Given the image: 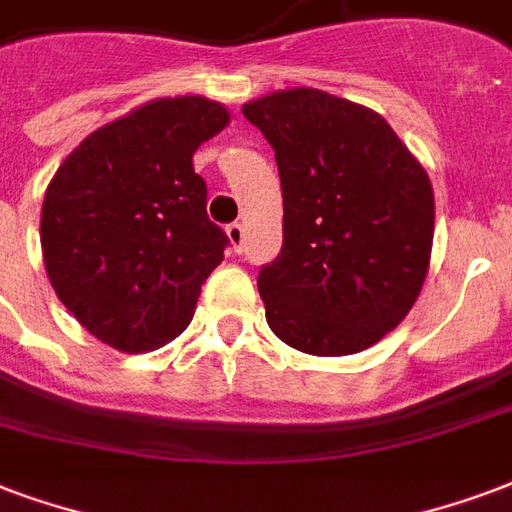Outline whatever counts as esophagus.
Listing matches in <instances>:
<instances>
[{
    "instance_id": "1",
    "label": "esophagus",
    "mask_w": 512,
    "mask_h": 512,
    "mask_svg": "<svg viewBox=\"0 0 512 512\" xmlns=\"http://www.w3.org/2000/svg\"><path fill=\"white\" fill-rule=\"evenodd\" d=\"M226 237H229V245H232V251L240 253L242 242H245V226L229 224V226H226Z\"/></svg>"
}]
</instances>
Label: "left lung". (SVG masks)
I'll list each match as a JSON object with an SVG mask.
<instances>
[{
    "mask_svg": "<svg viewBox=\"0 0 512 512\" xmlns=\"http://www.w3.org/2000/svg\"><path fill=\"white\" fill-rule=\"evenodd\" d=\"M275 148L283 248L259 272L267 324L310 356H351L416 305L434 240L424 164L375 110L318 88L242 105Z\"/></svg>",
    "mask_w": 512,
    "mask_h": 512,
    "instance_id": "8db88e82",
    "label": "left lung"
}]
</instances>
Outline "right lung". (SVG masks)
Returning <instances> with one entry per match:
<instances>
[{
	"label": "right lung",
	"instance_id": "right-lung-1",
	"mask_svg": "<svg viewBox=\"0 0 512 512\" xmlns=\"http://www.w3.org/2000/svg\"><path fill=\"white\" fill-rule=\"evenodd\" d=\"M207 96H161L99 126L61 161L40 215L56 297L96 340L156 351L194 318L226 234L207 218L194 153L226 129Z\"/></svg>",
	"mask_w": 512,
	"mask_h": 512
}]
</instances>
